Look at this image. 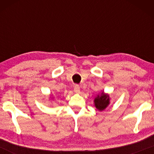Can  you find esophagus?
Listing matches in <instances>:
<instances>
[{"label":"esophagus","instance_id":"34e87169","mask_svg":"<svg viewBox=\"0 0 154 154\" xmlns=\"http://www.w3.org/2000/svg\"><path fill=\"white\" fill-rule=\"evenodd\" d=\"M74 91H75V93H79V91H80V87L79 86V85H75L74 86Z\"/></svg>","mask_w":154,"mask_h":154}]
</instances>
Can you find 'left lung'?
<instances>
[{
    "label": "left lung",
    "mask_w": 154,
    "mask_h": 154,
    "mask_svg": "<svg viewBox=\"0 0 154 154\" xmlns=\"http://www.w3.org/2000/svg\"><path fill=\"white\" fill-rule=\"evenodd\" d=\"M95 106L99 111H103L107 107L109 104V95L101 93L100 95H98L95 98Z\"/></svg>",
    "instance_id": "8db88e82"
}]
</instances>
